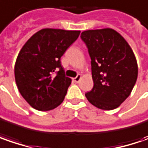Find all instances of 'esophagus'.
<instances>
[{"label":"esophagus","instance_id":"1","mask_svg":"<svg viewBox=\"0 0 148 148\" xmlns=\"http://www.w3.org/2000/svg\"><path fill=\"white\" fill-rule=\"evenodd\" d=\"M81 78H82V75L81 74H78L74 79V81L75 83H79V81H80V79H81Z\"/></svg>","mask_w":148,"mask_h":148}]
</instances>
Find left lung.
Listing matches in <instances>:
<instances>
[{
  "instance_id": "left-lung-1",
  "label": "left lung",
  "mask_w": 148,
  "mask_h": 148,
  "mask_svg": "<svg viewBox=\"0 0 148 148\" xmlns=\"http://www.w3.org/2000/svg\"><path fill=\"white\" fill-rule=\"evenodd\" d=\"M81 38L88 49L93 80L87 99L99 109L117 108L130 96L138 78L133 50L112 28L87 30Z\"/></svg>"
}]
</instances>
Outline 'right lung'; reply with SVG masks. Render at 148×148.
I'll return each instance as SVG.
<instances>
[{
  "instance_id": "1",
  "label": "right lung",
  "mask_w": 148,
  "mask_h": 148,
  "mask_svg": "<svg viewBox=\"0 0 148 148\" xmlns=\"http://www.w3.org/2000/svg\"><path fill=\"white\" fill-rule=\"evenodd\" d=\"M80 31L43 28L23 45L14 65L18 89L33 108L47 111L63 102L71 79L64 74L60 57Z\"/></svg>"
}]
</instances>
